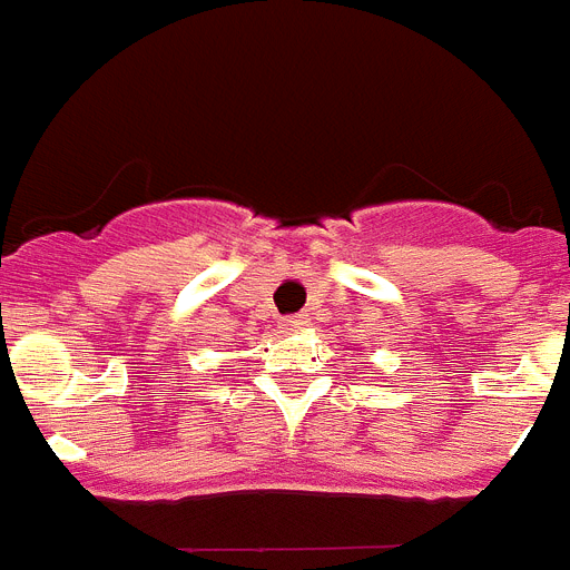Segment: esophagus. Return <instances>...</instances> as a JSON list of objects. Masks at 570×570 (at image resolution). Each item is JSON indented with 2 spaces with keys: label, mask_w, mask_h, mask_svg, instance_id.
I'll list each match as a JSON object with an SVG mask.
<instances>
[{
  "label": "esophagus",
  "mask_w": 570,
  "mask_h": 570,
  "mask_svg": "<svg viewBox=\"0 0 570 570\" xmlns=\"http://www.w3.org/2000/svg\"><path fill=\"white\" fill-rule=\"evenodd\" d=\"M282 325H285V331H302L305 325H308V316H305V314L285 316V320H282Z\"/></svg>",
  "instance_id": "1"
}]
</instances>
